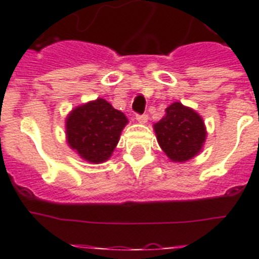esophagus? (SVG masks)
Returning a JSON list of instances; mask_svg holds the SVG:
<instances>
[{
    "label": "esophagus",
    "instance_id": "esophagus-1",
    "mask_svg": "<svg viewBox=\"0 0 259 259\" xmlns=\"http://www.w3.org/2000/svg\"><path fill=\"white\" fill-rule=\"evenodd\" d=\"M136 119H137V122H140V123H146V122H148V115H146V114H137V115H136Z\"/></svg>",
    "mask_w": 259,
    "mask_h": 259
}]
</instances>
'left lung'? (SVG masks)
<instances>
[{
	"label": "left lung",
	"instance_id": "8db88e82",
	"mask_svg": "<svg viewBox=\"0 0 259 259\" xmlns=\"http://www.w3.org/2000/svg\"><path fill=\"white\" fill-rule=\"evenodd\" d=\"M153 130L158 145L172 162H185L196 157L207 138L201 115L180 102H173L166 107Z\"/></svg>",
	"mask_w": 259,
	"mask_h": 259
}]
</instances>
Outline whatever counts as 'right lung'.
Wrapping results in <instances>:
<instances>
[{
    "mask_svg": "<svg viewBox=\"0 0 259 259\" xmlns=\"http://www.w3.org/2000/svg\"><path fill=\"white\" fill-rule=\"evenodd\" d=\"M127 122L122 111L98 98L76 106L67 115V144L84 161L102 164L111 157Z\"/></svg>",
    "mask_w": 259,
    "mask_h": 259,
    "instance_id": "obj_1",
    "label": "right lung"
}]
</instances>
